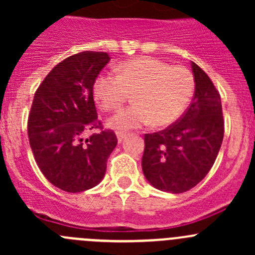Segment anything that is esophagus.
<instances>
[{
	"label": "esophagus",
	"instance_id": "1",
	"mask_svg": "<svg viewBox=\"0 0 255 255\" xmlns=\"http://www.w3.org/2000/svg\"><path fill=\"white\" fill-rule=\"evenodd\" d=\"M116 134H117V139H118V143H121V142H122V140L125 139V137H126V134H125V133H122V132H117V133H116Z\"/></svg>",
	"mask_w": 255,
	"mask_h": 255
}]
</instances>
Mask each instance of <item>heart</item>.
<instances>
[{
  "instance_id": "1",
  "label": "heart",
  "mask_w": 255,
  "mask_h": 255,
  "mask_svg": "<svg viewBox=\"0 0 255 255\" xmlns=\"http://www.w3.org/2000/svg\"><path fill=\"white\" fill-rule=\"evenodd\" d=\"M116 74H100L92 92L96 104L106 111L117 110L132 92V106L109 120L118 132L143 126L166 127L174 123L191 100L194 75L184 66H173L151 56H138L118 64Z\"/></svg>"
}]
</instances>
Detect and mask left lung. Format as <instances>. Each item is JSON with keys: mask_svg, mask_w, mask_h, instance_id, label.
<instances>
[{"mask_svg": "<svg viewBox=\"0 0 255 255\" xmlns=\"http://www.w3.org/2000/svg\"><path fill=\"white\" fill-rule=\"evenodd\" d=\"M195 95L177 122L144 135V176L160 191L181 194L212 168L225 133L221 96L208 75L192 61Z\"/></svg>", "mask_w": 255, "mask_h": 255, "instance_id": "left-lung-1", "label": "left lung"}]
</instances>
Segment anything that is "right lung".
Masks as SVG:
<instances>
[{
    "mask_svg": "<svg viewBox=\"0 0 255 255\" xmlns=\"http://www.w3.org/2000/svg\"><path fill=\"white\" fill-rule=\"evenodd\" d=\"M110 61L104 51H82L51 69L34 94L28 138L35 161L49 182L66 192L96 186L117 145L104 129L95 107V79ZM100 132L86 138L89 130Z\"/></svg>",
    "mask_w": 255,
    "mask_h": 255,
    "instance_id": "right-lung-1",
    "label": "right lung"
}]
</instances>
